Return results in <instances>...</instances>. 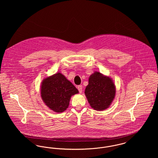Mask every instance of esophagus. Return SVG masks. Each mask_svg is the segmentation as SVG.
<instances>
[{
	"mask_svg": "<svg viewBox=\"0 0 158 158\" xmlns=\"http://www.w3.org/2000/svg\"><path fill=\"white\" fill-rule=\"evenodd\" d=\"M77 89L79 90V92L80 93H82V85H79L77 86Z\"/></svg>",
	"mask_w": 158,
	"mask_h": 158,
	"instance_id": "obj_1",
	"label": "esophagus"
}]
</instances>
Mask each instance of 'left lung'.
<instances>
[{
  "instance_id": "8db88e82",
  "label": "left lung",
  "mask_w": 158,
  "mask_h": 158,
  "mask_svg": "<svg viewBox=\"0 0 158 158\" xmlns=\"http://www.w3.org/2000/svg\"><path fill=\"white\" fill-rule=\"evenodd\" d=\"M115 86L111 77L95 72L89 77L85 94L90 106L97 111L107 109L115 96Z\"/></svg>"
}]
</instances>
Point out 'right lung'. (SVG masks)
Masks as SVG:
<instances>
[{
    "mask_svg": "<svg viewBox=\"0 0 158 158\" xmlns=\"http://www.w3.org/2000/svg\"><path fill=\"white\" fill-rule=\"evenodd\" d=\"M79 93L75 86L61 73L44 79L41 85V97L50 110L60 113L69 106L71 97Z\"/></svg>",
    "mask_w": 158,
    "mask_h": 158,
    "instance_id": "add662e5",
    "label": "right lung"
}]
</instances>
